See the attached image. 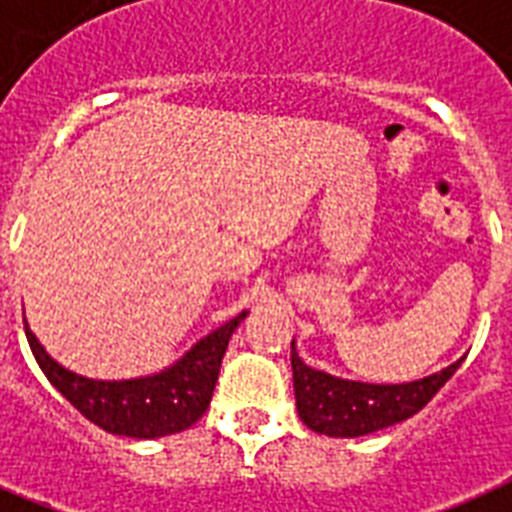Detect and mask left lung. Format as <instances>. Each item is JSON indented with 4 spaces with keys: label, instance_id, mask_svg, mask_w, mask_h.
I'll return each instance as SVG.
<instances>
[{
    "label": "left lung",
    "instance_id": "8db88e82",
    "mask_svg": "<svg viewBox=\"0 0 512 512\" xmlns=\"http://www.w3.org/2000/svg\"><path fill=\"white\" fill-rule=\"evenodd\" d=\"M293 387L298 416L308 429L327 437H366L418 413L453 377L463 358L416 382H356L308 366L293 340Z\"/></svg>",
    "mask_w": 512,
    "mask_h": 512
}]
</instances>
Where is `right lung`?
<instances>
[{"label":"right lung","instance_id":"add662e5","mask_svg":"<svg viewBox=\"0 0 512 512\" xmlns=\"http://www.w3.org/2000/svg\"><path fill=\"white\" fill-rule=\"evenodd\" d=\"M248 311L219 324L167 369L133 379H91L54 361L25 322V337L46 379L104 432L159 439L193 426L211 403L227 342Z\"/></svg>","mask_w":512,"mask_h":512}]
</instances>
